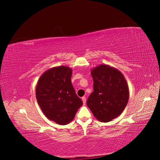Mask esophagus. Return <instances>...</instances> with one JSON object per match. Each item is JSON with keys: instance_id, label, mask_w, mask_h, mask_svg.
<instances>
[{"instance_id": "obj_1", "label": "esophagus", "mask_w": 160, "mask_h": 160, "mask_svg": "<svg viewBox=\"0 0 160 160\" xmlns=\"http://www.w3.org/2000/svg\"><path fill=\"white\" fill-rule=\"evenodd\" d=\"M81 99H82V101H83V105H85V103H86V98H85V97H83V98H81Z\"/></svg>"}]
</instances>
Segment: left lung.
I'll return each instance as SVG.
<instances>
[{"label": "left lung", "instance_id": "1", "mask_svg": "<svg viewBox=\"0 0 160 160\" xmlns=\"http://www.w3.org/2000/svg\"><path fill=\"white\" fill-rule=\"evenodd\" d=\"M93 91L87 105L95 118L101 122H109L123 112L129 100V88L123 75L108 65L93 68Z\"/></svg>", "mask_w": 160, "mask_h": 160}]
</instances>
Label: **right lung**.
<instances>
[{"label":"right lung","mask_w":160,"mask_h":160,"mask_svg":"<svg viewBox=\"0 0 160 160\" xmlns=\"http://www.w3.org/2000/svg\"><path fill=\"white\" fill-rule=\"evenodd\" d=\"M71 75L69 67H52L43 72L36 87V98L42 113L62 125L69 123L83 105L71 84Z\"/></svg>","instance_id":"add662e5"}]
</instances>
